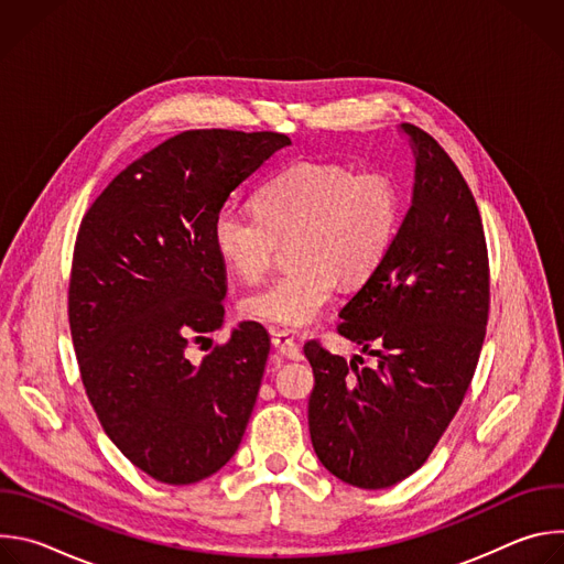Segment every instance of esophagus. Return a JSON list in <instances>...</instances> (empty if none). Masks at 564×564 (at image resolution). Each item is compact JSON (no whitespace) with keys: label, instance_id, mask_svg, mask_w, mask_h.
Returning a JSON list of instances; mask_svg holds the SVG:
<instances>
[{"label":"esophagus","instance_id":"34e87169","mask_svg":"<svg viewBox=\"0 0 564 564\" xmlns=\"http://www.w3.org/2000/svg\"><path fill=\"white\" fill-rule=\"evenodd\" d=\"M272 346L288 359L292 361H301L303 352L299 348V344L288 335V333H272Z\"/></svg>","mask_w":564,"mask_h":564}]
</instances>
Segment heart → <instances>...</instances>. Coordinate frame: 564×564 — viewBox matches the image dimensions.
<instances>
[{
  "label": "heart",
  "instance_id": "b5f03b06",
  "mask_svg": "<svg viewBox=\"0 0 564 564\" xmlns=\"http://www.w3.org/2000/svg\"><path fill=\"white\" fill-rule=\"evenodd\" d=\"M401 192L390 174L301 160L259 192V209L223 207L214 218L220 261L248 283L274 265L281 240H294L296 270L243 299L261 324L303 330L337 290L368 281L383 263L401 223Z\"/></svg>",
  "mask_w": 564,
  "mask_h": 564
}]
</instances>
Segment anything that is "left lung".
Wrapping results in <instances>:
<instances>
[{"mask_svg":"<svg viewBox=\"0 0 564 564\" xmlns=\"http://www.w3.org/2000/svg\"><path fill=\"white\" fill-rule=\"evenodd\" d=\"M399 131L415 155L411 207L337 328L377 364L359 368V355L348 364L316 341L303 348L314 372V453L346 485L370 491L429 459L468 390L489 318V257L475 198L433 135L406 122Z\"/></svg>","mask_w":564,"mask_h":564,"instance_id":"left-lung-1","label":"left lung"}]
</instances>
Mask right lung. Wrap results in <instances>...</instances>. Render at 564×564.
Returning a JSON list of instances; mask_svg holds the SVG:
<instances>
[{
	"instance_id": "right-lung-1",
	"label": "right lung",
	"mask_w": 564,
	"mask_h": 564,
	"mask_svg": "<svg viewBox=\"0 0 564 564\" xmlns=\"http://www.w3.org/2000/svg\"><path fill=\"white\" fill-rule=\"evenodd\" d=\"M288 144L274 131H183L133 160L79 225L68 285L79 375L111 442L163 485L220 470L254 411L270 355L261 324L240 321L200 364L185 350L225 321L214 218Z\"/></svg>"
}]
</instances>
